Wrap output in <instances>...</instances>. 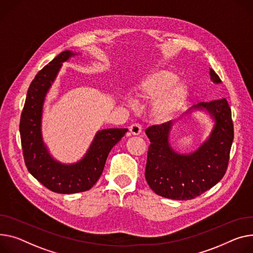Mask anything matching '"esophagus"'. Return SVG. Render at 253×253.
I'll list each match as a JSON object with an SVG mask.
<instances>
[{
    "mask_svg": "<svg viewBox=\"0 0 253 253\" xmlns=\"http://www.w3.org/2000/svg\"><path fill=\"white\" fill-rule=\"evenodd\" d=\"M129 130H130V133L132 134V135H139V134L141 133L142 131V128L139 124H132L130 127H129Z\"/></svg>",
    "mask_w": 253,
    "mask_h": 253,
    "instance_id": "obj_1",
    "label": "esophagus"
}]
</instances>
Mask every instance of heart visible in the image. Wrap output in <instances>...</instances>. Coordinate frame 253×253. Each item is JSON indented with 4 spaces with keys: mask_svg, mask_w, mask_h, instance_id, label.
<instances>
[{
    "mask_svg": "<svg viewBox=\"0 0 253 253\" xmlns=\"http://www.w3.org/2000/svg\"><path fill=\"white\" fill-rule=\"evenodd\" d=\"M177 79L170 70H156L146 74L134 90L138 97L151 99L150 112L159 121L172 119L186 103L187 86Z\"/></svg>",
    "mask_w": 253,
    "mask_h": 253,
    "instance_id": "1",
    "label": "heart"
}]
</instances>
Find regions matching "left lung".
<instances>
[{
	"mask_svg": "<svg viewBox=\"0 0 253 253\" xmlns=\"http://www.w3.org/2000/svg\"><path fill=\"white\" fill-rule=\"evenodd\" d=\"M210 75L213 83H222L211 68ZM195 111L207 113L213 125L207 139L192 153L180 154L171 146L172 121L145 130L150 141L145 179L158 195L175 200L192 199L213 187L226 173L234 139L231 109L227 99L197 104L185 115Z\"/></svg>",
	"mask_w": 253,
	"mask_h": 253,
	"instance_id": "1",
	"label": "left lung"
}]
</instances>
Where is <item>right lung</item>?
I'll use <instances>...</instances> for the list:
<instances>
[{"label": "right lung", "instance_id": "right-lung-1", "mask_svg": "<svg viewBox=\"0 0 253 253\" xmlns=\"http://www.w3.org/2000/svg\"><path fill=\"white\" fill-rule=\"evenodd\" d=\"M77 55L64 50L37 74L28 88L19 125L27 170L47 189L62 194L90 189L102 175L111 149L128 131L127 128L98 130L85 155L73 164H63L50 155L42 132L44 99L63 63Z\"/></svg>", "mask_w": 253, "mask_h": 253}]
</instances>
